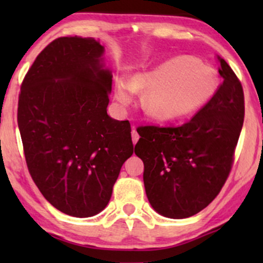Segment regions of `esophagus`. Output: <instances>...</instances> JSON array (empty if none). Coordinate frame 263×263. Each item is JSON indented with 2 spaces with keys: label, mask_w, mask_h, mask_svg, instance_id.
Here are the masks:
<instances>
[{
  "label": "esophagus",
  "mask_w": 263,
  "mask_h": 263,
  "mask_svg": "<svg viewBox=\"0 0 263 263\" xmlns=\"http://www.w3.org/2000/svg\"><path fill=\"white\" fill-rule=\"evenodd\" d=\"M139 138H140V136H139V134H138V132L135 130V127H133V130H132V139H133V143H134V145H135L136 142H138Z\"/></svg>",
  "instance_id": "34e87169"
}]
</instances>
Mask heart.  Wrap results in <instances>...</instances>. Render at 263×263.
<instances>
[{
  "mask_svg": "<svg viewBox=\"0 0 263 263\" xmlns=\"http://www.w3.org/2000/svg\"><path fill=\"white\" fill-rule=\"evenodd\" d=\"M217 87V74L211 67L193 57L179 56L152 70L136 73L129 81L118 78L115 98L127 106L134 91H145L141 98L145 112L158 121H175L202 107Z\"/></svg>",
  "mask_w": 263,
  "mask_h": 263,
  "instance_id": "1",
  "label": "heart"
}]
</instances>
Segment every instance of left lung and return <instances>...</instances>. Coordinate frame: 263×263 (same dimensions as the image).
Returning a JSON list of instances; mask_svg holds the SVG:
<instances>
[{
    "label": "left lung",
    "mask_w": 263,
    "mask_h": 263,
    "mask_svg": "<svg viewBox=\"0 0 263 263\" xmlns=\"http://www.w3.org/2000/svg\"><path fill=\"white\" fill-rule=\"evenodd\" d=\"M221 84L202 109L179 127L146 125L135 154L143 161V183L154 211L189 218L213 201L231 171L244 121L238 78L218 56Z\"/></svg>",
    "instance_id": "1"
}]
</instances>
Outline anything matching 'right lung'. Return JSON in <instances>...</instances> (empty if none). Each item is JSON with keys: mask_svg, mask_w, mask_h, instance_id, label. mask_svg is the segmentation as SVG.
<instances>
[{"mask_svg": "<svg viewBox=\"0 0 263 263\" xmlns=\"http://www.w3.org/2000/svg\"><path fill=\"white\" fill-rule=\"evenodd\" d=\"M103 53L95 38L55 39L25 75L17 104L32 179L53 207L77 218L106 207L134 153L130 123L106 112L112 74Z\"/></svg>", "mask_w": 263, "mask_h": 263, "instance_id": "add662e5", "label": "right lung"}]
</instances>
